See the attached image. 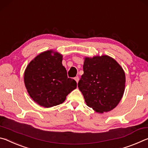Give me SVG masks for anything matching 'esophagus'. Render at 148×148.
Instances as JSON below:
<instances>
[{
    "mask_svg": "<svg viewBox=\"0 0 148 148\" xmlns=\"http://www.w3.org/2000/svg\"><path fill=\"white\" fill-rule=\"evenodd\" d=\"M74 79L75 80V81L77 82V83H78L79 81V77H75V78H74Z\"/></svg>",
    "mask_w": 148,
    "mask_h": 148,
    "instance_id": "obj_1",
    "label": "esophagus"
}]
</instances>
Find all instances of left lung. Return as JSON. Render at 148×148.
Returning a JSON list of instances; mask_svg holds the SVG:
<instances>
[{"label":"left lung","instance_id":"left-lung-1","mask_svg":"<svg viewBox=\"0 0 148 148\" xmlns=\"http://www.w3.org/2000/svg\"><path fill=\"white\" fill-rule=\"evenodd\" d=\"M83 71L78 87L86 105L100 113L113 110L125 92L122 67L109 56H96L84 58Z\"/></svg>","mask_w":148,"mask_h":148}]
</instances>
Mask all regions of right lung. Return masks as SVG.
I'll use <instances>...</instances> for the list:
<instances>
[{"label":"right lung","mask_w":148,"mask_h":148,"mask_svg":"<svg viewBox=\"0 0 148 148\" xmlns=\"http://www.w3.org/2000/svg\"><path fill=\"white\" fill-rule=\"evenodd\" d=\"M63 56L53 50L37 56L24 72V83L34 101L45 108L62 103L77 88L74 79L67 77L62 65Z\"/></svg>","instance_id":"obj_1"}]
</instances>
